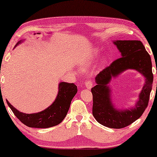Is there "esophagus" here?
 Returning <instances> with one entry per match:
<instances>
[{
    "label": "esophagus",
    "instance_id": "esophagus-1",
    "mask_svg": "<svg viewBox=\"0 0 157 157\" xmlns=\"http://www.w3.org/2000/svg\"><path fill=\"white\" fill-rule=\"evenodd\" d=\"M85 86H86V87L88 89H91V88L94 86V84H93V82H92L91 81L87 80L85 82Z\"/></svg>",
    "mask_w": 157,
    "mask_h": 157
}]
</instances>
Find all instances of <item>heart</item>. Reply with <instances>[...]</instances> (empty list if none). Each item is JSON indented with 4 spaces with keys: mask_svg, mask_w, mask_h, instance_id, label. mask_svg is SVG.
<instances>
[{
    "mask_svg": "<svg viewBox=\"0 0 157 157\" xmlns=\"http://www.w3.org/2000/svg\"><path fill=\"white\" fill-rule=\"evenodd\" d=\"M98 53L97 52V51H96V52L94 53V54L92 55L91 56H89L86 60H85V61L81 62V69L83 70V71H85V70L88 69V68H89L90 66L92 65V63H93L94 62L96 61V59H97V57L98 56ZM106 62H107V61H106V59H103L102 61H101V66L105 65V64L106 63Z\"/></svg>",
    "mask_w": 157,
    "mask_h": 157,
    "instance_id": "heart-1",
    "label": "heart"
}]
</instances>
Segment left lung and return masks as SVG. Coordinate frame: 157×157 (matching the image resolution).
<instances>
[{"instance_id":"obj_1","label":"left lung","mask_w":157,"mask_h":157,"mask_svg":"<svg viewBox=\"0 0 157 157\" xmlns=\"http://www.w3.org/2000/svg\"><path fill=\"white\" fill-rule=\"evenodd\" d=\"M121 57L111 63L96 76V85L91 89L93 95L92 113L96 121L103 126L112 128L126 127L142 115L149 103L152 89L153 74L151 57L140 40H114ZM127 69H134L142 74L145 83L134 107L131 109H117L111 102L110 90L108 84Z\"/></svg>"}]
</instances>
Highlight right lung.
Here are the masks:
<instances>
[{
    "label": "right lung",
    "mask_w": 157,
    "mask_h": 157,
    "mask_svg": "<svg viewBox=\"0 0 157 157\" xmlns=\"http://www.w3.org/2000/svg\"><path fill=\"white\" fill-rule=\"evenodd\" d=\"M21 42V40L18 41L17 45ZM77 91V86L74 83L61 82L59 85V93L54 102L45 110L31 114L20 112L7 100L6 101L15 116L25 126L32 128H49L58 125L63 121Z\"/></svg>",
    "instance_id": "1"
}]
</instances>
